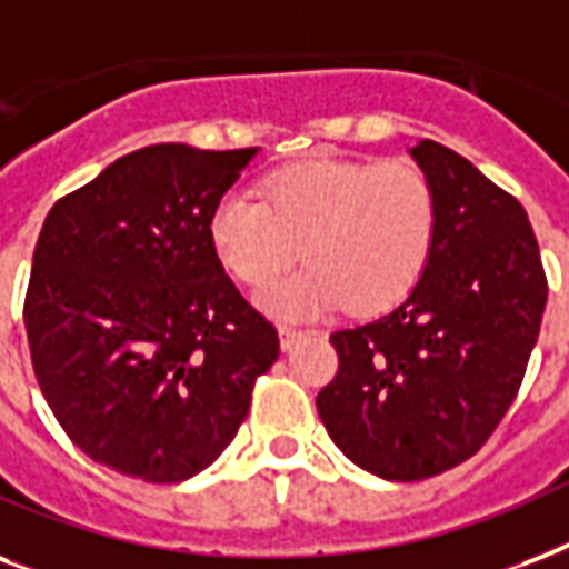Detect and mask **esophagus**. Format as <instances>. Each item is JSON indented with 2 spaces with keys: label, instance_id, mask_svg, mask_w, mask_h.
<instances>
[{
  "label": "esophagus",
  "instance_id": "obj_1",
  "mask_svg": "<svg viewBox=\"0 0 569 569\" xmlns=\"http://www.w3.org/2000/svg\"><path fill=\"white\" fill-rule=\"evenodd\" d=\"M306 329H297V326H288V323H281L279 326V341L284 350H290V347L297 345V341H302L306 338Z\"/></svg>",
  "mask_w": 569,
  "mask_h": 569
}]
</instances>
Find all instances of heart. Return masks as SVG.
Here are the masks:
<instances>
[{"label": "heart", "mask_w": 569, "mask_h": 569, "mask_svg": "<svg viewBox=\"0 0 569 569\" xmlns=\"http://www.w3.org/2000/svg\"><path fill=\"white\" fill-rule=\"evenodd\" d=\"M439 228V201L412 160L317 157L267 174L261 201L224 192L207 219V240L224 270L263 284L299 252L306 267L258 293L276 317H311L345 302L380 311L421 279Z\"/></svg>", "instance_id": "heart-1"}]
</instances>
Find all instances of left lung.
Wrapping results in <instances>:
<instances>
[{
  "instance_id": "obj_1",
  "label": "left lung",
  "mask_w": 569,
  "mask_h": 569,
  "mask_svg": "<svg viewBox=\"0 0 569 569\" xmlns=\"http://www.w3.org/2000/svg\"><path fill=\"white\" fill-rule=\"evenodd\" d=\"M412 157L439 201L430 261L395 311L329 335L338 373L317 395L332 442L386 481L481 451L522 386L549 293L526 207L433 139Z\"/></svg>"
}]
</instances>
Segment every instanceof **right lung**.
<instances>
[{
	"instance_id": "add662e5",
	"label": "right lung",
	"mask_w": 569,
	"mask_h": 569,
	"mask_svg": "<svg viewBox=\"0 0 569 569\" xmlns=\"http://www.w3.org/2000/svg\"><path fill=\"white\" fill-rule=\"evenodd\" d=\"M254 148L148 144L59 198L26 290L32 368L70 442L178 483L228 448L279 332L228 279L210 210Z\"/></svg>"
}]
</instances>
